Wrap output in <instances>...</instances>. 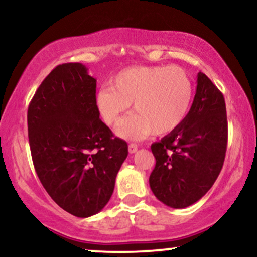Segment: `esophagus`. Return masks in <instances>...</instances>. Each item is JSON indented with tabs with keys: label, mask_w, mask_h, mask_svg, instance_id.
Instances as JSON below:
<instances>
[{
	"label": "esophagus",
	"mask_w": 257,
	"mask_h": 257,
	"mask_svg": "<svg viewBox=\"0 0 257 257\" xmlns=\"http://www.w3.org/2000/svg\"><path fill=\"white\" fill-rule=\"evenodd\" d=\"M128 150H129V153H135L138 151V145L137 144H129Z\"/></svg>",
	"instance_id": "34e87169"
}]
</instances>
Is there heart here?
Returning <instances> with one entry per match:
<instances>
[{
	"label": "heart",
	"mask_w": 257,
	"mask_h": 257,
	"mask_svg": "<svg viewBox=\"0 0 257 257\" xmlns=\"http://www.w3.org/2000/svg\"><path fill=\"white\" fill-rule=\"evenodd\" d=\"M95 96L100 116L107 125L120 124L131 104L137 111L119 126L117 134L139 140L150 134L175 131L190 112L193 84L184 69L169 65L133 66L122 70Z\"/></svg>",
	"instance_id": "1"
}]
</instances>
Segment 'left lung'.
<instances>
[{
  "mask_svg": "<svg viewBox=\"0 0 257 257\" xmlns=\"http://www.w3.org/2000/svg\"><path fill=\"white\" fill-rule=\"evenodd\" d=\"M226 104L222 93L203 72L184 122L151 145L156 158L150 175L153 194L174 209L192 205L216 181L227 149Z\"/></svg>",
  "mask_w": 257,
  "mask_h": 257,
  "instance_id": "8db88e82",
  "label": "left lung"
}]
</instances>
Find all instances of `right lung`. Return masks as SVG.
Wrapping results in <instances>:
<instances>
[{"label": "right lung", "instance_id": "right-lung-1", "mask_svg": "<svg viewBox=\"0 0 257 257\" xmlns=\"http://www.w3.org/2000/svg\"><path fill=\"white\" fill-rule=\"evenodd\" d=\"M96 79L79 63L58 65L28 110L31 157L44 190L77 217L98 214L110 200L128 156L124 140L99 118Z\"/></svg>", "mask_w": 257, "mask_h": 257}]
</instances>
